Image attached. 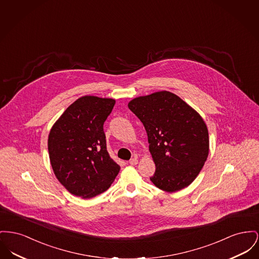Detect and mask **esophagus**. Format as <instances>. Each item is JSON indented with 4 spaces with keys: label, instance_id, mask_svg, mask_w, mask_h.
<instances>
[{
    "label": "esophagus",
    "instance_id": "obj_1",
    "mask_svg": "<svg viewBox=\"0 0 259 259\" xmlns=\"http://www.w3.org/2000/svg\"><path fill=\"white\" fill-rule=\"evenodd\" d=\"M129 163H130L131 165H136L138 163L137 157H133V158H131V159L129 160Z\"/></svg>",
    "mask_w": 259,
    "mask_h": 259
}]
</instances>
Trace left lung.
Here are the masks:
<instances>
[{"label": "left lung", "mask_w": 259, "mask_h": 259, "mask_svg": "<svg viewBox=\"0 0 259 259\" xmlns=\"http://www.w3.org/2000/svg\"><path fill=\"white\" fill-rule=\"evenodd\" d=\"M128 107L148 134L155 164L151 181L169 193L188 187L197 178L209 152L208 130L202 117L168 91L135 98Z\"/></svg>", "instance_id": "obj_1"}]
</instances>
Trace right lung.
<instances>
[{"instance_id": "right-lung-1", "label": "right lung", "mask_w": 259, "mask_h": 259, "mask_svg": "<svg viewBox=\"0 0 259 259\" xmlns=\"http://www.w3.org/2000/svg\"><path fill=\"white\" fill-rule=\"evenodd\" d=\"M114 105L113 99L81 97L50 131L48 150L54 173L76 197L91 198L104 193L120 170L107 152L104 132Z\"/></svg>"}]
</instances>
